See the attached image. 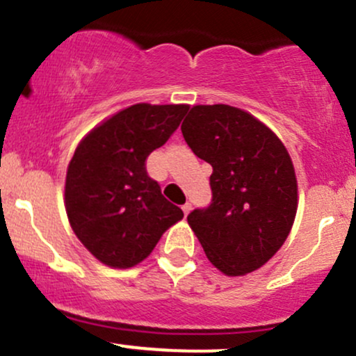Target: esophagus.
I'll use <instances>...</instances> for the list:
<instances>
[{"mask_svg":"<svg viewBox=\"0 0 356 356\" xmlns=\"http://www.w3.org/2000/svg\"><path fill=\"white\" fill-rule=\"evenodd\" d=\"M191 209H192V204L191 202H186V204H184V206H182V211H184V214H189V212H191Z\"/></svg>","mask_w":356,"mask_h":356,"instance_id":"obj_1","label":"esophagus"}]
</instances>
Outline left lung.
<instances>
[{
  "instance_id": "1",
  "label": "left lung",
  "mask_w": 356,
  "mask_h": 356,
  "mask_svg": "<svg viewBox=\"0 0 356 356\" xmlns=\"http://www.w3.org/2000/svg\"><path fill=\"white\" fill-rule=\"evenodd\" d=\"M182 136L212 165V202L187 216L207 259L227 276L266 264L284 244L298 209L291 157L269 127L231 105H194Z\"/></svg>"
}]
</instances>
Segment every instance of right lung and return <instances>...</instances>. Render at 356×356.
Listing matches in <instances>:
<instances>
[{"label":"right lung","instance_id":"add662e5","mask_svg":"<svg viewBox=\"0 0 356 356\" xmlns=\"http://www.w3.org/2000/svg\"><path fill=\"white\" fill-rule=\"evenodd\" d=\"M189 105L136 104L81 138L65 179V209L76 238L100 263L132 268L184 218L162 195L145 161L177 130Z\"/></svg>","mask_w":356,"mask_h":356}]
</instances>
